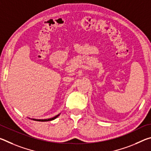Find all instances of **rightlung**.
Here are the masks:
<instances>
[{
  "mask_svg": "<svg viewBox=\"0 0 151 151\" xmlns=\"http://www.w3.org/2000/svg\"><path fill=\"white\" fill-rule=\"evenodd\" d=\"M59 116V114H58V115L55 116L54 117H52V118L51 119H33L32 120H34V121H41V122H45V121H52V120L55 119L56 118H57V117Z\"/></svg>",
  "mask_w": 151,
  "mask_h": 151,
  "instance_id": "obj_1",
  "label": "right lung"
}]
</instances>
